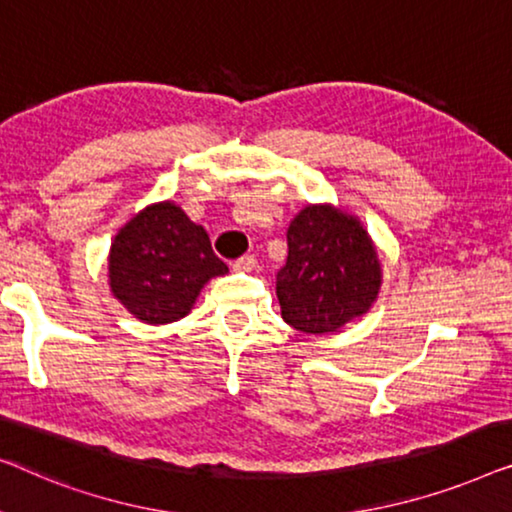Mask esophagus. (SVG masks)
<instances>
[{
	"mask_svg": "<svg viewBox=\"0 0 512 512\" xmlns=\"http://www.w3.org/2000/svg\"><path fill=\"white\" fill-rule=\"evenodd\" d=\"M255 266H257V259H255L253 255H246V257L236 259L232 269H234V271H239V273H248V271H253Z\"/></svg>",
	"mask_w": 512,
	"mask_h": 512,
	"instance_id": "esophagus-1",
	"label": "esophagus"
}]
</instances>
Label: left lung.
<instances>
[{
    "label": "left lung",
    "mask_w": 512,
    "mask_h": 512,
    "mask_svg": "<svg viewBox=\"0 0 512 512\" xmlns=\"http://www.w3.org/2000/svg\"><path fill=\"white\" fill-rule=\"evenodd\" d=\"M383 285L376 243L357 215L334 204H308L287 227V262L276 294L287 325L334 334L362 318Z\"/></svg>",
    "instance_id": "8db88e82"
}]
</instances>
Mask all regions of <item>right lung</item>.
<instances>
[{"mask_svg": "<svg viewBox=\"0 0 512 512\" xmlns=\"http://www.w3.org/2000/svg\"><path fill=\"white\" fill-rule=\"evenodd\" d=\"M111 294L146 325H169L192 311L211 278L229 271L206 229L176 201H155L118 229L109 250Z\"/></svg>", "mask_w": 512, "mask_h": 512, "instance_id": "obj_1", "label": "right lung"}]
</instances>
